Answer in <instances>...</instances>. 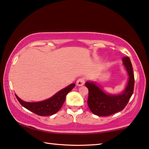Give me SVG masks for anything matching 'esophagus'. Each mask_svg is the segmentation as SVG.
<instances>
[{
	"label": "esophagus",
	"mask_w": 149,
	"mask_h": 149,
	"mask_svg": "<svg viewBox=\"0 0 149 149\" xmlns=\"http://www.w3.org/2000/svg\"><path fill=\"white\" fill-rule=\"evenodd\" d=\"M84 82H85V79L84 78H80L77 80V86H82V85L84 84Z\"/></svg>",
	"instance_id": "34e87169"
}]
</instances>
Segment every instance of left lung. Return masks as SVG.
<instances>
[{
	"label": "left lung",
	"instance_id": "1",
	"mask_svg": "<svg viewBox=\"0 0 149 149\" xmlns=\"http://www.w3.org/2000/svg\"><path fill=\"white\" fill-rule=\"evenodd\" d=\"M123 65L129 74V80L125 91L118 95L105 93L96 84L86 82L88 89V106L94 114L98 116H108L119 112L125 108L130 101L134 90V73L132 64L128 57L122 58Z\"/></svg>",
	"mask_w": 149,
	"mask_h": 149
}]
</instances>
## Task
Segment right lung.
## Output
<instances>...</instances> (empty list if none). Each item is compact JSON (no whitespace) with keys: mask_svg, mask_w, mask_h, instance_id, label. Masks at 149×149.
I'll return each mask as SVG.
<instances>
[{"mask_svg":"<svg viewBox=\"0 0 149 149\" xmlns=\"http://www.w3.org/2000/svg\"><path fill=\"white\" fill-rule=\"evenodd\" d=\"M74 86L75 84H71L58 92L50 98L39 102H24L19 99L16 94L15 96L22 106L33 113L40 116H52L61 109L65 101L67 94Z\"/></svg>","mask_w":149,"mask_h":149,"instance_id":"add662e5","label":"right lung"}]
</instances>
